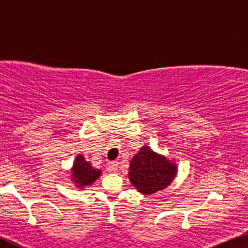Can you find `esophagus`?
Instances as JSON below:
<instances>
[{"instance_id":"obj_1","label":"esophagus","mask_w":248,"mask_h":248,"mask_svg":"<svg viewBox=\"0 0 248 248\" xmlns=\"http://www.w3.org/2000/svg\"><path fill=\"white\" fill-rule=\"evenodd\" d=\"M108 169H109V171L116 172L118 170V161H110V162H108Z\"/></svg>"}]
</instances>
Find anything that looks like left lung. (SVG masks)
<instances>
[{
	"mask_svg": "<svg viewBox=\"0 0 248 248\" xmlns=\"http://www.w3.org/2000/svg\"><path fill=\"white\" fill-rule=\"evenodd\" d=\"M177 172L175 161L145 145L130 160L128 177L140 194L151 195L167 188L176 178Z\"/></svg>",
	"mask_w": 248,
	"mask_h": 248,
	"instance_id": "obj_1",
	"label": "left lung"
}]
</instances>
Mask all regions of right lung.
Masks as SVG:
<instances>
[{"label": "right lung", "mask_w": 248, "mask_h": 248, "mask_svg": "<svg viewBox=\"0 0 248 248\" xmlns=\"http://www.w3.org/2000/svg\"><path fill=\"white\" fill-rule=\"evenodd\" d=\"M101 172L100 169L92 167L91 162L87 161L83 155L79 154L70 169V173H71L70 177L77 188L84 189L86 187L93 184L101 176Z\"/></svg>", "instance_id": "right-lung-1"}]
</instances>
